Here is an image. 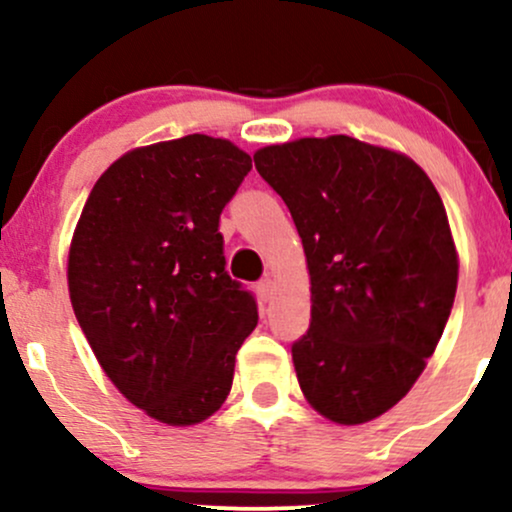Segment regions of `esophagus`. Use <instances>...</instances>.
I'll use <instances>...</instances> for the list:
<instances>
[{
  "label": "esophagus",
  "instance_id": "esophagus-1",
  "mask_svg": "<svg viewBox=\"0 0 512 512\" xmlns=\"http://www.w3.org/2000/svg\"><path fill=\"white\" fill-rule=\"evenodd\" d=\"M257 296H260V301H264V303H269L272 301V296H274V281L269 279H262V281H257Z\"/></svg>",
  "mask_w": 512,
  "mask_h": 512
}]
</instances>
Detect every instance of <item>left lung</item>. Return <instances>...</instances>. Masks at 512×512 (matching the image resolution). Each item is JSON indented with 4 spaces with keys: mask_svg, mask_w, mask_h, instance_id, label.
I'll list each match as a JSON object with an SVG mask.
<instances>
[{
    "mask_svg": "<svg viewBox=\"0 0 512 512\" xmlns=\"http://www.w3.org/2000/svg\"><path fill=\"white\" fill-rule=\"evenodd\" d=\"M310 272V327L291 346L305 399L337 424H366L411 390L457 291L443 199L414 161L337 134L264 146Z\"/></svg>",
    "mask_w": 512,
    "mask_h": 512,
    "instance_id": "obj_1",
    "label": "left lung"
}]
</instances>
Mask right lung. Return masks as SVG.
Instances as JSON below:
<instances>
[{
  "label": "right lung",
  "instance_id": "add662e5",
  "mask_svg": "<svg viewBox=\"0 0 512 512\" xmlns=\"http://www.w3.org/2000/svg\"><path fill=\"white\" fill-rule=\"evenodd\" d=\"M250 168L245 151L207 134L134 149L98 178L76 223V320L117 390L163 424H199L221 407L257 325L219 233Z\"/></svg>",
  "mask_w": 512,
  "mask_h": 512
}]
</instances>
